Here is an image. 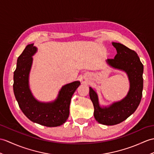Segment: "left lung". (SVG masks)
Wrapping results in <instances>:
<instances>
[{
  "instance_id": "8db88e82",
  "label": "left lung",
  "mask_w": 154,
  "mask_h": 154,
  "mask_svg": "<svg viewBox=\"0 0 154 154\" xmlns=\"http://www.w3.org/2000/svg\"><path fill=\"white\" fill-rule=\"evenodd\" d=\"M112 45L116 48L117 54L113 59H108L106 62L111 67L123 71L127 74L130 88L127 96L121 100L108 107H101L97 93L93 88L89 87L95 119L106 125L119 124L131 116L140 104L143 90L144 66L137 52L118 42H112Z\"/></svg>"
}]
</instances>
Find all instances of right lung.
<instances>
[{
  "label": "right lung",
  "instance_id": "right-lung-1",
  "mask_svg": "<svg viewBox=\"0 0 154 154\" xmlns=\"http://www.w3.org/2000/svg\"><path fill=\"white\" fill-rule=\"evenodd\" d=\"M33 45H28L17 58L14 73V95L21 110L29 119L46 127L60 126L69 117L71 97L81 83L76 81L63 86L54 101H38L32 94L29 85L32 56L37 51Z\"/></svg>",
  "mask_w": 154,
  "mask_h": 154
}]
</instances>
